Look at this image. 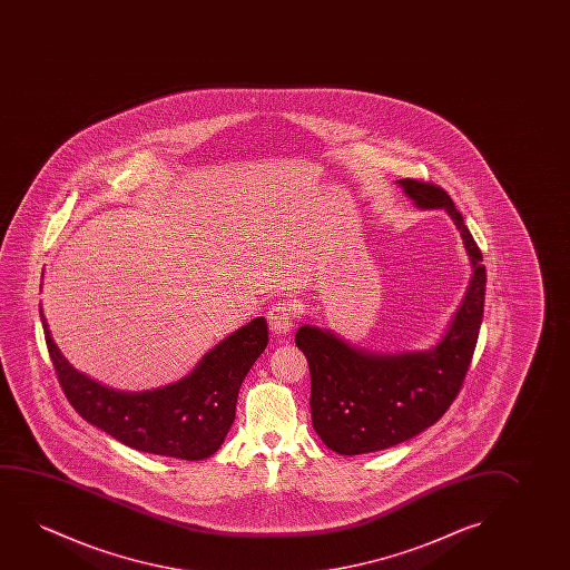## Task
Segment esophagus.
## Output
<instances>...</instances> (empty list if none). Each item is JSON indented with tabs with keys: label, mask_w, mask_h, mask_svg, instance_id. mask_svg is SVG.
Instances as JSON below:
<instances>
[{
	"label": "esophagus",
	"mask_w": 570,
	"mask_h": 570,
	"mask_svg": "<svg viewBox=\"0 0 570 570\" xmlns=\"http://www.w3.org/2000/svg\"><path fill=\"white\" fill-rule=\"evenodd\" d=\"M266 321L268 327L273 331L274 335L286 336L289 331L294 328V317H292V309L286 302H278L274 304L268 313H266Z\"/></svg>",
	"instance_id": "1"
}]
</instances>
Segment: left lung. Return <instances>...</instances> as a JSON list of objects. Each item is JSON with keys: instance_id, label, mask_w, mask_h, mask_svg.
Instances as JSON below:
<instances>
[{"instance_id": "obj_1", "label": "left lung", "mask_w": 570, "mask_h": 570, "mask_svg": "<svg viewBox=\"0 0 570 570\" xmlns=\"http://www.w3.org/2000/svg\"><path fill=\"white\" fill-rule=\"evenodd\" d=\"M416 208L444 210L460 232L471 281L444 335L429 351L383 352L352 346L328 328L305 323L296 344L312 374L313 429L328 450L360 455L421 434L450 409L465 380L483 321V255L445 190L397 180Z\"/></svg>"}]
</instances>
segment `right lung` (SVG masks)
<instances>
[{"label": "right lung", "mask_w": 570, "mask_h": 570, "mask_svg": "<svg viewBox=\"0 0 570 570\" xmlns=\"http://www.w3.org/2000/svg\"><path fill=\"white\" fill-rule=\"evenodd\" d=\"M48 352L63 393L81 419L118 442L165 458L198 461L224 444L245 375L268 344L265 317L250 321L204 354L179 382L149 391H118L66 360L40 307Z\"/></svg>", "instance_id": "add662e5"}]
</instances>
